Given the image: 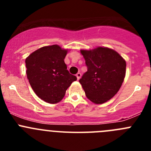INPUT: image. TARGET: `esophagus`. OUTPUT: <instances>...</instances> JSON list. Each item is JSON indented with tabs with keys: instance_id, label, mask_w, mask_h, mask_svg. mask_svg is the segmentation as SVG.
<instances>
[{
	"instance_id": "esophagus-1",
	"label": "esophagus",
	"mask_w": 151,
	"mask_h": 151,
	"mask_svg": "<svg viewBox=\"0 0 151 151\" xmlns=\"http://www.w3.org/2000/svg\"><path fill=\"white\" fill-rule=\"evenodd\" d=\"M81 76H82V74H81V73H79V72H78V73H77L76 74V77H77V79H79L80 78H81Z\"/></svg>"
}]
</instances>
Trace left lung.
<instances>
[{"label":"left lung","instance_id":"obj_1","mask_svg":"<svg viewBox=\"0 0 151 151\" xmlns=\"http://www.w3.org/2000/svg\"><path fill=\"white\" fill-rule=\"evenodd\" d=\"M88 71L79 79L86 97L94 104L109 101L123 82L126 63L114 50L99 47L91 50H81Z\"/></svg>","mask_w":151,"mask_h":151}]
</instances>
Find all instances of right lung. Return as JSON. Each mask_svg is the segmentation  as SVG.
Returning <instances> with one entry per match:
<instances>
[{"label":"right lung","instance_id":"right-lung-1","mask_svg":"<svg viewBox=\"0 0 151 151\" xmlns=\"http://www.w3.org/2000/svg\"><path fill=\"white\" fill-rule=\"evenodd\" d=\"M67 50L57 45L38 49L26 59V75L37 96L49 104H57L76 76L70 74L64 63Z\"/></svg>","mask_w":151,"mask_h":151}]
</instances>
